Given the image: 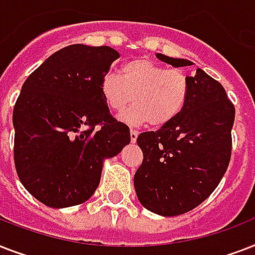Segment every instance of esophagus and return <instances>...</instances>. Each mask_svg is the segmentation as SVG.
<instances>
[{"label": "esophagus", "instance_id": "esophagus-1", "mask_svg": "<svg viewBox=\"0 0 255 255\" xmlns=\"http://www.w3.org/2000/svg\"><path fill=\"white\" fill-rule=\"evenodd\" d=\"M129 135H131V141H132V143H135L136 139H137V136H139V132L135 131V129H131V131H129Z\"/></svg>", "mask_w": 255, "mask_h": 255}]
</instances>
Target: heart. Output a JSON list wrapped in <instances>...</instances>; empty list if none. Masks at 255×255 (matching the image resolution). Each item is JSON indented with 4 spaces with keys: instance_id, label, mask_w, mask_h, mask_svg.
Masks as SVG:
<instances>
[{
    "instance_id": "obj_1",
    "label": "heart",
    "mask_w": 255,
    "mask_h": 255,
    "mask_svg": "<svg viewBox=\"0 0 255 255\" xmlns=\"http://www.w3.org/2000/svg\"><path fill=\"white\" fill-rule=\"evenodd\" d=\"M100 91L111 110L133 126L148 123L159 128L173 122L189 96V78L178 69H165L149 59H135L122 67V75L110 73L100 82Z\"/></svg>"
}]
</instances>
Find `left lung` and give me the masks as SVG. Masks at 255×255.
<instances>
[{
  "mask_svg": "<svg viewBox=\"0 0 255 255\" xmlns=\"http://www.w3.org/2000/svg\"><path fill=\"white\" fill-rule=\"evenodd\" d=\"M156 57L173 67L193 65L164 54ZM188 78L189 96L181 114L136 140L144 156L133 177L136 194L145 209L164 217L184 214L205 201L232 156L236 110L225 88L201 69Z\"/></svg>",
  "mask_w": 255,
  "mask_h": 255,
  "instance_id": "8db88e82",
  "label": "left lung"
}]
</instances>
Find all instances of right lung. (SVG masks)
Listing matches in <instances>:
<instances>
[{
	"mask_svg": "<svg viewBox=\"0 0 255 255\" xmlns=\"http://www.w3.org/2000/svg\"><path fill=\"white\" fill-rule=\"evenodd\" d=\"M119 57L108 46L70 45L22 86L13 110L14 164L22 185L46 206L87 201L99 185L104 159L131 141L129 128L112 118L100 91Z\"/></svg>",
	"mask_w": 255,
	"mask_h": 255,
	"instance_id": "obj_1",
	"label": "right lung"
}]
</instances>
